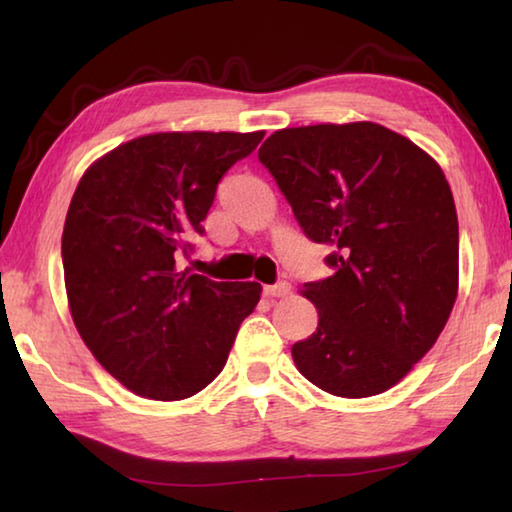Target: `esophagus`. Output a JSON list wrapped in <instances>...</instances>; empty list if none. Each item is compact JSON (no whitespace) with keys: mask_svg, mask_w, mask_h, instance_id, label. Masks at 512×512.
I'll return each mask as SVG.
<instances>
[{"mask_svg":"<svg viewBox=\"0 0 512 512\" xmlns=\"http://www.w3.org/2000/svg\"><path fill=\"white\" fill-rule=\"evenodd\" d=\"M264 296L268 298H287L291 296V284L289 282H277L271 287H264Z\"/></svg>","mask_w":512,"mask_h":512,"instance_id":"esophagus-1","label":"esophagus"}]
</instances>
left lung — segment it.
I'll list each match as a JSON object with an SVG mask.
<instances>
[{
  "mask_svg": "<svg viewBox=\"0 0 512 512\" xmlns=\"http://www.w3.org/2000/svg\"><path fill=\"white\" fill-rule=\"evenodd\" d=\"M257 158L305 235L334 248V275L300 291L318 327L291 348L296 368L339 397L388 391L433 348L456 302L458 219L443 169L372 121L282 128Z\"/></svg>",
  "mask_w": 512,
  "mask_h": 512,
  "instance_id": "obj_1",
  "label": "left lung"
}]
</instances>
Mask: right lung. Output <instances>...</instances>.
<instances>
[{
  "label": "right lung",
  "mask_w": 512,
  "mask_h": 512,
  "mask_svg": "<svg viewBox=\"0 0 512 512\" xmlns=\"http://www.w3.org/2000/svg\"><path fill=\"white\" fill-rule=\"evenodd\" d=\"M262 137L142 135L92 162L76 187L63 228L69 311L94 359L135 395L203 391L257 307V282H214L180 262L223 173Z\"/></svg>",
  "instance_id": "right-lung-1"
}]
</instances>
